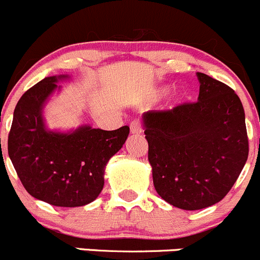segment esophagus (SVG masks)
I'll list each match as a JSON object with an SVG mask.
<instances>
[{
    "instance_id": "34e87169",
    "label": "esophagus",
    "mask_w": 260,
    "mask_h": 260,
    "mask_svg": "<svg viewBox=\"0 0 260 260\" xmlns=\"http://www.w3.org/2000/svg\"><path fill=\"white\" fill-rule=\"evenodd\" d=\"M130 131H131V134H134V135H138V134H140L141 133V125H140V122L139 121H133L130 124Z\"/></svg>"
}]
</instances>
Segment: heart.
Wrapping results in <instances>:
<instances>
[{"label":"heart","mask_w":260,"mask_h":260,"mask_svg":"<svg viewBox=\"0 0 260 260\" xmlns=\"http://www.w3.org/2000/svg\"><path fill=\"white\" fill-rule=\"evenodd\" d=\"M172 88H173V86H171V84H164V86L156 87L153 91V93H151V97H153L154 100L161 99V97L167 96V94L172 91ZM189 97H191V93H189L188 89H179V91H177L176 93L173 94V97H172V105H173V106H179V105L188 101Z\"/></svg>","instance_id":"b5f03b06"}]
</instances>
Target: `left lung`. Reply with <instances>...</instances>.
<instances>
[{
    "mask_svg": "<svg viewBox=\"0 0 260 260\" xmlns=\"http://www.w3.org/2000/svg\"><path fill=\"white\" fill-rule=\"evenodd\" d=\"M194 104L141 116L148 159L159 196L182 210L220 202L243 171L249 153L245 112L238 94L197 72Z\"/></svg>",
    "mask_w": 260,
    "mask_h": 260,
    "instance_id": "left-lung-1",
    "label": "left lung"
}]
</instances>
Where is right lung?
<instances>
[{"instance_id": "add662e5", "label": "right lung", "mask_w": 260, "mask_h": 260, "mask_svg": "<svg viewBox=\"0 0 260 260\" xmlns=\"http://www.w3.org/2000/svg\"><path fill=\"white\" fill-rule=\"evenodd\" d=\"M71 76L45 77L25 92L14 111L9 134V156L25 189L37 200L58 207H79L99 197L105 169L122 148L129 126L107 131L81 125L77 129H49L44 109L58 83Z\"/></svg>"}]
</instances>
